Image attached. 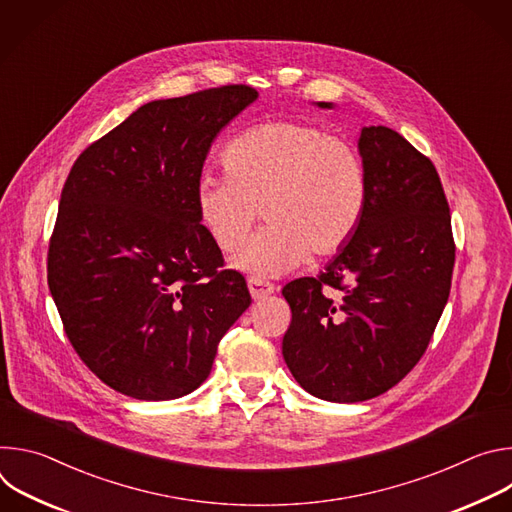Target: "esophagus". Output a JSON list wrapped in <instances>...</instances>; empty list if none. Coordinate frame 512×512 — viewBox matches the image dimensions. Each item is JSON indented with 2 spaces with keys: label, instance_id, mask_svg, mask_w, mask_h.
Instances as JSON below:
<instances>
[{
  "label": "esophagus",
  "instance_id": "34e87169",
  "mask_svg": "<svg viewBox=\"0 0 512 512\" xmlns=\"http://www.w3.org/2000/svg\"><path fill=\"white\" fill-rule=\"evenodd\" d=\"M247 283H249V291H251L253 300H263L265 296H269L275 291V285L271 281L261 279V277H249Z\"/></svg>",
  "mask_w": 512,
  "mask_h": 512
}]
</instances>
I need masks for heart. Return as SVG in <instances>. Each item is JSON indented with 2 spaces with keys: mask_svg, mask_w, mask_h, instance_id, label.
<instances>
[{
  "mask_svg": "<svg viewBox=\"0 0 512 512\" xmlns=\"http://www.w3.org/2000/svg\"><path fill=\"white\" fill-rule=\"evenodd\" d=\"M223 162L225 176L196 180L198 221L218 249L233 253L259 212L267 225L233 259L255 275L285 273L308 253L340 251L367 206L369 178L360 154L312 123H259L227 145Z\"/></svg>",
  "mask_w": 512,
  "mask_h": 512,
  "instance_id": "1",
  "label": "heart"
}]
</instances>
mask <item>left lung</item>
I'll list each match as a JSON object with an SVG mask.
<instances>
[{"instance_id": "obj_1", "label": "left lung", "mask_w": 512, "mask_h": 512, "mask_svg": "<svg viewBox=\"0 0 512 512\" xmlns=\"http://www.w3.org/2000/svg\"><path fill=\"white\" fill-rule=\"evenodd\" d=\"M330 107V103H320ZM369 196L352 239L318 277L289 281L283 358L314 397L358 403L403 381L452 287L456 243L435 166L397 131L362 127Z\"/></svg>"}]
</instances>
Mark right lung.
<instances>
[{
	"label": "right lung",
	"instance_id": "1",
	"mask_svg": "<svg viewBox=\"0 0 512 512\" xmlns=\"http://www.w3.org/2000/svg\"><path fill=\"white\" fill-rule=\"evenodd\" d=\"M257 99L223 85L152 101L93 141L64 182L48 287L79 358L139 401L198 389L251 306L198 221L196 180L216 133Z\"/></svg>",
	"mask_w": 512,
	"mask_h": 512
}]
</instances>
